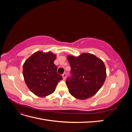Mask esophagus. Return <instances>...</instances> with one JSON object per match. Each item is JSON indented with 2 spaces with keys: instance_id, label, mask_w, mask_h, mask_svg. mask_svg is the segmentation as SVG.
<instances>
[{
  "instance_id": "1",
  "label": "esophagus",
  "mask_w": 132,
  "mask_h": 132,
  "mask_svg": "<svg viewBox=\"0 0 132 132\" xmlns=\"http://www.w3.org/2000/svg\"><path fill=\"white\" fill-rule=\"evenodd\" d=\"M62 77H63V80H65L66 79V77H67V74L65 73H64L63 75H62Z\"/></svg>"
}]
</instances>
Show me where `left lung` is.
Wrapping results in <instances>:
<instances>
[{
    "label": "left lung",
    "instance_id": "obj_1",
    "mask_svg": "<svg viewBox=\"0 0 132 132\" xmlns=\"http://www.w3.org/2000/svg\"><path fill=\"white\" fill-rule=\"evenodd\" d=\"M72 77L66 84L69 93L75 98L86 100L93 96L101 89L106 78L105 65L95 55L83 53L79 56L68 55Z\"/></svg>",
    "mask_w": 132,
    "mask_h": 132
}]
</instances>
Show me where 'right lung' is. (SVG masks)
<instances>
[{"instance_id":"add662e5","label":"right lung","mask_w":132,"mask_h":132,"mask_svg":"<svg viewBox=\"0 0 132 132\" xmlns=\"http://www.w3.org/2000/svg\"><path fill=\"white\" fill-rule=\"evenodd\" d=\"M57 55L52 52L37 51L23 63L22 73L28 88L38 97L52 94L58 82L62 80L54 64Z\"/></svg>"}]
</instances>
